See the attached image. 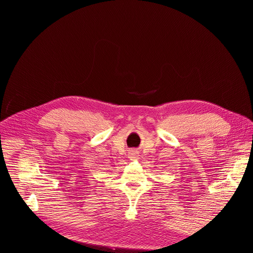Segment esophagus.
Instances as JSON below:
<instances>
[{"label":"esophagus","mask_w":253,"mask_h":253,"mask_svg":"<svg viewBox=\"0 0 253 253\" xmlns=\"http://www.w3.org/2000/svg\"><path fill=\"white\" fill-rule=\"evenodd\" d=\"M131 156H133V157H134V156H136V155H135V153H131Z\"/></svg>","instance_id":"esophagus-1"}]
</instances>
